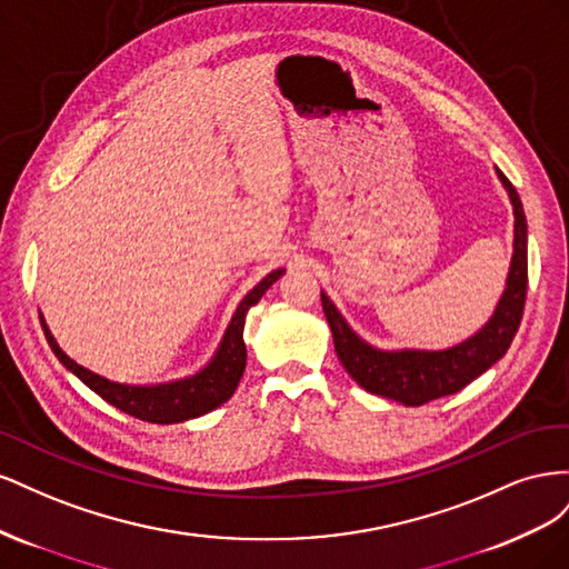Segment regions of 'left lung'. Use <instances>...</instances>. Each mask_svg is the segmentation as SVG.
<instances>
[{
    "label": "left lung",
    "instance_id": "8db88e82",
    "mask_svg": "<svg viewBox=\"0 0 569 569\" xmlns=\"http://www.w3.org/2000/svg\"><path fill=\"white\" fill-rule=\"evenodd\" d=\"M498 178L508 189L515 213V253L508 274V287L493 318L468 341L446 351H377L358 339L351 327L339 316L325 295L322 311L330 322L335 351L341 366L353 380L370 393L401 401L406 406H425L441 396L468 387L481 372H487L498 358H503L525 313L527 299V220L520 194L512 182L496 168Z\"/></svg>",
    "mask_w": 569,
    "mask_h": 569
}]
</instances>
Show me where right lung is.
Instances as JSON below:
<instances>
[{
    "label": "right lung",
    "instance_id": "add662e5",
    "mask_svg": "<svg viewBox=\"0 0 569 569\" xmlns=\"http://www.w3.org/2000/svg\"><path fill=\"white\" fill-rule=\"evenodd\" d=\"M280 274L282 270L270 272L268 278H263L249 291L244 301L239 303L228 332L222 337L216 358L199 375L189 377V380H182V382H170L159 387H128V385L109 382L104 377H99L78 366L73 358H68L59 349V343L54 341V337H51L44 322H42V330L51 351L57 353L61 363L73 375H78L80 380L94 393H99L107 403L128 412V416L137 420L153 422V425L184 422V420L203 416V412L218 408L220 403H226L234 393L247 366V347H244L247 313L253 303L261 301V297L270 289V284L280 278Z\"/></svg>",
    "mask_w": 569,
    "mask_h": 569
}]
</instances>
